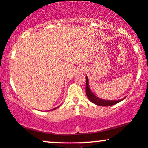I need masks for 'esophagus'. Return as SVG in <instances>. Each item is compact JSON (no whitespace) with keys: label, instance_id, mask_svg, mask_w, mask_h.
Here are the masks:
<instances>
[{"label":"esophagus","instance_id":"obj_1","mask_svg":"<svg viewBox=\"0 0 148 148\" xmlns=\"http://www.w3.org/2000/svg\"><path fill=\"white\" fill-rule=\"evenodd\" d=\"M85 71V68H81V69H80L81 72H82V71Z\"/></svg>","mask_w":148,"mask_h":148}]
</instances>
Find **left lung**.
Segmentation results:
<instances>
[{
	"mask_svg": "<svg viewBox=\"0 0 148 148\" xmlns=\"http://www.w3.org/2000/svg\"><path fill=\"white\" fill-rule=\"evenodd\" d=\"M85 92H86V95L90 99L91 102L94 103L95 104H97L98 106H112L114 104H117V103L120 102L122 100H123L125 97L121 99L120 100H105L100 99V98L97 97L96 95H95L90 90V86H89V80L88 77L86 76V85H85Z\"/></svg>",
	"mask_w": 148,
	"mask_h": 148,
	"instance_id": "1",
	"label": "left lung"
}]
</instances>
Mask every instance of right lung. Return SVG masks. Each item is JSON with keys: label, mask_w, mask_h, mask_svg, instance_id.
Here are the masks:
<instances>
[{"label": "right lung", "mask_w": 148, "mask_h": 148, "mask_svg": "<svg viewBox=\"0 0 148 148\" xmlns=\"http://www.w3.org/2000/svg\"><path fill=\"white\" fill-rule=\"evenodd\" d=\"M56 109V108H55V109Z\"/></svg>", "instance_id": "right-lung-1"}]
</instances>
